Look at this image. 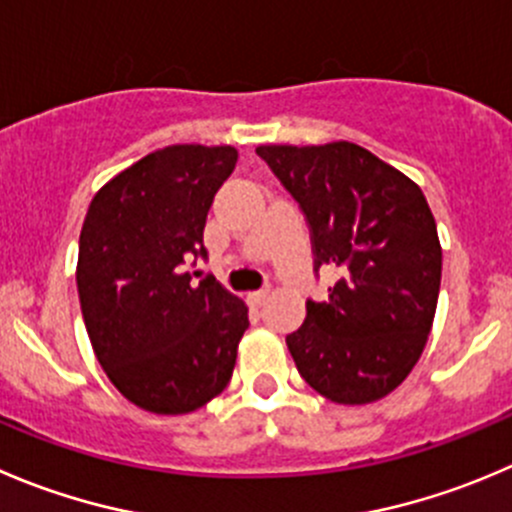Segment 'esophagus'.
<instances>
[{
	"label": "esophagus",
	"mask_w": 512,
	"mask_h": 512,
	"mask_svg": "<svg viewBox=\"0 0 512 512\" xmlns=\"http://www.w3.org/2000/svg\"><path fill=\"white\" fill-rule=\"evenodd\" d=\"M267 295H270V290H255V292H250V295H247V300H250L252 305H265Z\"/></svg>",
	"instance_id": "esophagus-1"
}]
</instances>
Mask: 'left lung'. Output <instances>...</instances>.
Masks as SVG:
<instances>
[{
  "mask_svg": "<svg viewBox=\"0 0 512 512\" xmlns=\"http://www.w3.org/2000/svg\"><path fill=\"white\" fill-rule=\"evenodd\" d=\"M257 155L300 205L315 270L337 272L287 335L297 372L337 405L385 398L423 355L438 307L443 250L423 190L352 142Z\"/></svg>",
  "mask_w": 512,
  "mask_h": 512,
  "instance_id": "1",
  "label": "left lung"
}]
</instances>
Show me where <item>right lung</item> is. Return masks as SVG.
<instances>
[{
	"mask_svg": "<svg viewBox=\"0 0 512 512\" xmlns=\"http://www.w3.org/2000/svg\"><path fill=\"white\" fill-rule=\"evenodd\" d=\"M235 162L230 145H170L112 177L84 217L77 290L87 335L114 388L150 413L202 408L235 370L247 305L212 275L192 285L185 272L190 257H207V212Z\"/></svg>",
	"mask_w": 512,
	"mask_h": 512,
	"instance_id": "obj_1",
	"label": "right lung"
}]
</instances>
